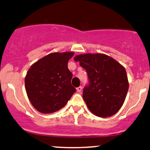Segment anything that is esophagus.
<instances>
[{
  "label": "esophagus",
  "instance_id": "1",
  "mask_svg": "<svg viewBox=\"0 0 150 150\" xmlns=\"http://www.w3.org/2000/svg\"><path fill=\"white\" fill-rule=\"evenodd\" d=\"M76 90H77V91H78V92H81V91H82V86H79V87L77 88Z\"/></svg>",
  "mask_w": 150,
  "mask_h": 150
}]
</instances>
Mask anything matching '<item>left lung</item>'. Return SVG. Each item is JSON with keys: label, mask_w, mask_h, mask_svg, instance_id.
<instances>
[{"label": "left lung", "mask_w": 150, "mask_h": 150, "mask_svg": "<svg viewBox=\"0 0 150 150\" xmlns=\"http://www.w3.org/2000/svg\"><path fill=\"white\" fill-rule=\"evenodd\" d=\"M74 61L88 74V84L84 87L83 98L89 110L103 118L115 114L124 103L129 86L124 67L100 53L79 54Z\"/></svg>", "instance_id": "8db88e82"}]
</instances>
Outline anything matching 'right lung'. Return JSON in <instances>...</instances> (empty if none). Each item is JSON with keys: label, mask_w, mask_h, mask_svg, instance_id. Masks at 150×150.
Returning a JSON list of instances; mask_svg holds the SVG:
<instances>
[{"label": "right lung", "mask_w": 150, "mask_h": 150, "mask_svg": "<svg viewBox=\"0 0 150 150\" xmlns=\"http://www.w3.org/2000/svg\"><path fill=\"white\" fill-rule=\"evenodd\" d=\"M73 52H53L40 59L30 67L25 77L28 98L38 112L50 114L64 107L76 92L68 69Z\"/></svg>", "instance_id": "obj_1"}]
</instances>
